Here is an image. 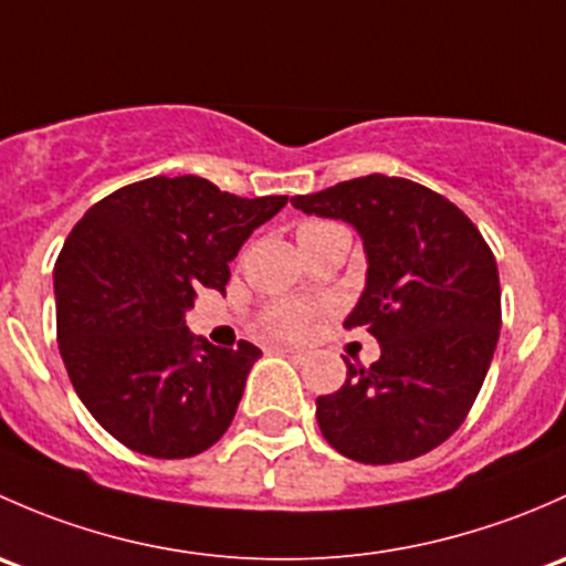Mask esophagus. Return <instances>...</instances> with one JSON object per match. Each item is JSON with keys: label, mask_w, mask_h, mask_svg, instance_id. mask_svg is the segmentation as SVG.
<instances>
[{"label": "esophagus", "mask_w": 566, "mask_h": 566, "mask_svg": "<svg viewBox=\"0 0 566 566\" xmlns=\"http://www.w3.org/2000/svg\"><path fill=\"white\" fill-rule=\"evenodd\" d=\"M275 354H283V357L294 359V363H305V359H307V352H302V348H285V346H275Z\"/></svg>", "instance_id": "obj_1"}]
</instances>
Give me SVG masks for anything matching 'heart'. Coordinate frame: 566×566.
Wrapping results in <instances>:
<instances>
[{
	"instance_id": "1",
	"label": "heart",
	"mask_w": 566,
	"mask_h": 566,
	"mask_svg": "<svg viewBox=\"0 0 566 566\" xmlns=\"http://www.w3.org/2000/svg\"><path fill=\"white\" fill-rule=\"evenodd\" d=\"M329 229V223H305L300 229L302 234H316V231ZM307 322H311V307L296 305V302H277V305L266 307L264 316H261V324L270 335L275 337H296L305 332Z\"/></svg>"
}]
</instances>
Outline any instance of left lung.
<instances>
[{"mask_svg": "<svg viewBox=\"0 0 566 566\" xmlns=\"http://www.w3.org/2000/svg\"><path fill=\"white\" fill-rule=\"evenodd\" d=\"M291 203L357 229L368 277L346 326L381 346L370 368L346 359V384L316 398L324 439L370 465L436 450L463 424L496 352L491 248L455 203L411 179L370 174Z\"/></svg>", "mask_w": 566, "mask_h": 566, "instance_id": "1", "label": "left lung"}]
</instances>
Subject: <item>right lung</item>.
Masks as SVG:
<instances>
[{
    "label": "right lung",
    "instance_id": "obj_1",
    "mask_svg": "<svg viewBox=\"0 0 566 566\" xmlns=\"http://www.w3.org/2000/svg\"><path fill=\"white\" fill-rule=\"evenodd\" d=\"M285 201L223 193L193 174L153 177L73 226L54 266L62 363L81 403L133 452L193 458L229 430L261 352L212 346L185 313L196 291L226 294L229 264Z\"/></svg>",
    "mask_w": 566,
    "mask_h": 566
}]
</instances>
